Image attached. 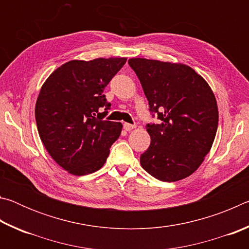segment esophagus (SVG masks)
Wrapping results in <instances>:
<instances>
[{
	"label": "esophagus",
	"instance_id": "obj_1",
	"mask_svg": "<svg viewBox=\"0 0 249 249\" xmlns=\"http://www.w3.org/2000/svg\"><path fill=\"white\" fill-rule=\"evenodd\" d=\"M123 127H124V129H125V130H130V129H133V128L136 127V125H135V124L124 123V124H123Z\"/></svg>",
	"mask_w": 249,
	"mask_h": 249
}]
</instances>
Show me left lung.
<instances>
[{"mask_svg":"<svg viewBox=\"0 0 249 249\" xmlns=\"http://www.w3.org/2000/svg\"><path fill=\"white\" fill-rule=\"evenodd\" d=\"M159 124H147L150 146L141 165L156 179L174 182L192 175L215 138L218 111L208 82L191 67L145 58L128 60Z\"/></svg>","mask_w":249,"mask_h":249,"instance_id":"8db88e82","label":"left lung"}]
</instances>
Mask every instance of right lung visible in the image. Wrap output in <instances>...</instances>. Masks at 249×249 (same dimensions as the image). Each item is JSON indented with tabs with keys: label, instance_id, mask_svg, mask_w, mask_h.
<instances>
[{
	"label": "right lung",
	"instance_id": "obj_1",
	"mask_svg": "<svg viewBox=\"0 0 249 249\" xmlns=\"http://www.w3.org/2000/svg\"><path fill=\"white\" fill-rule=\"evenodd\" d=\"M126 60H71L41 87L35 107L39 137L52 158L71 175L98 171L120 137L123 125L103 121L111 107L103 91Z\"/></svg>",
	"mask_w": 249,
	"mask_h": 249
}]
</instances>
